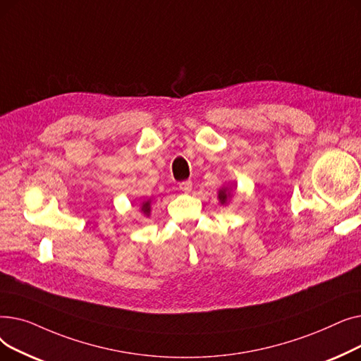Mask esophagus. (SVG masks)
<instances>
[{"label": "esophagus", "instance_id": "1", "mask_svg": "<svg viewBox=\"0 0 361 361\" xmlns=\"http://www.w3.org/2000/svg\"><path fill=\"white\" fill-rule=\"evenodd\" d=\"M192 188H193L192 181H183V183H180V190L184 192V193H190Z\"/></svg>", "mask_w": 361, "mask_h": 361}]
</instances>
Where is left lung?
<instances>
[{
	"label": "left lung",
	"mask_w": 361,
	"mask_h": 361,
	"mask_svg": "<svg viewBox=\"0 0 361 361\" xmlns=\"http://www.w3.org/2000/svg\"><path fill=\"white\" fill-rule=\"evenodd\" d=\"M234 188H237L234 183L224 184V185L219 188V192H218V200H219V203H221L222 206H226V204L230 203V200H231V197H233V193H234Z\"/></svg>",
	"instance_id": "1"
}]
</instances>
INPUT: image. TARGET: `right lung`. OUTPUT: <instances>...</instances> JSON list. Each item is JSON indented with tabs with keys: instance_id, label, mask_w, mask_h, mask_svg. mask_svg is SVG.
<instances>
[{
	"instance_id": "add662e5",
	"label": "right lung",
	"mask_w": 361,
	"mask_h": 361,
	"mask_svg": "<svg viewBox=\"0 0 361 361\" xmlns=\"http://www.w3.org/2000/svg\"><path fill=\"white\" fill-rule=\"evenodd\" d=\"M139 211L143 216L149 218L150 216V212H152V197L150 199H145L143 202H140V207Z\"/></svg>"
}]
</instances>
